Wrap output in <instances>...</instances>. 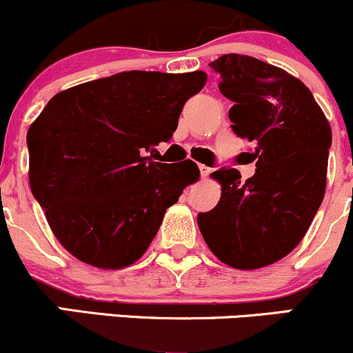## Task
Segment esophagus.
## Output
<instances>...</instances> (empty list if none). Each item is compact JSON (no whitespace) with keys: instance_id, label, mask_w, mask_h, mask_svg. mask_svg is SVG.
<instances>
[{"instance_id":"1","label":"esophagus","mask_w":353,"mask_h":353,"mask_svg":"<svg viewBox=\"0 0 353 353\" xmlns=\"http://www.w3.org/2000/svg\"><path fill=\"white\" fill-rule=\"evenodd\" d=\"M199 171H201V176L202 177H208L209 174H210V168H208V165H204V164H201L199 165Z\"/></svg>"}]
</instances>
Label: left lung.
<instances>
[{
    "instance_id": "obj_1",
    "label": "left lung",
    "mask_w": 353,
    "mask_h": 353,
    "mask_svg": "<svg viewBox=\"0 0 353 353\" xmlns=\"http://www.w3.org/2000/svg\"><path fill=\"white\" fill-rule=\"evenodd\" d=\"M219 91L234 103V134L255 145V174H212L222 184L219 204L197 214L205 244L234 269L281 261L305 236L325 192L332 129L310 89L289 72L244 54L209 64Z\"/></svg>"
}]
</instances>
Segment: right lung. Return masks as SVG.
I'll list each match as a JSON object with an SVG mask.
<instances>
[{
  "label": "right lung",
  "mask_w": 353,
  "mask_h": 353,
  "mask_svg": "<svg viewBox=\"0 0 353 353\" xmlns=\"http://www.w3.org/2000/svg\"><path fill=\"white\" fill-rule=\"evenodd\" d=\"M202 71H124L61 91L28 131L30 184L58 241L99 269L134 264L165 209L199 179L196 163H154ZM151 152V154H148Z\"/></svg>",
  "instance_id": "add662e5"
}]
</instances>
